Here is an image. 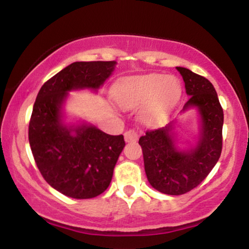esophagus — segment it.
Wrapping results in <instances>:
<instances>
[{
	"label": "esophagus",
	"mask_w": 249,
	"mask_h": 249,
	"mask_svg": "<svg viewBox=\"0 0 249 249\" xmlns=\"http://www.w3.org/2000/svg\"><path fill=\"white\" fill-rule=\"evenodd\" d=\"M124 138L126 142H136L137 139H138V133H137L134 130H132V128H130V130H127L126 132L124 133Z\"/></svg>",
	"instance_id": "34e87169"
}]
</instances>
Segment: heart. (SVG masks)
I'll use <instances>...</instances> for the list:
<instances>
[{"label":"heart","instance_id":"obj_1","mask_svg":"<svg viewBox=\"0 0 249 249\" xmlns=\"http://www.w3.org/2000/svg\"><path fill=\"white\" fill-rule=\"evenodd\" d=\"M180 92L181 88L177 78L151 73L121 83L115 90V99L124 108H133L146 103L142 118L147 123H154L170 112Z\"/></svg>","mask_w":249,"mask_h":249}]
</instances>
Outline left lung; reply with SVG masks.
<instances>
[{"label":"left lung","instance_id":"left-lung-1","mask_svg":"<svg viewBox=\"0 0 249 249\" xmlns=\"http://www.w3.org/2000/svg\"><path fill=\"white\" fill-rule=\"evenodd\" d=\"M190 96L185 108L198 107L201 133L196 146L180 152L171 134L172 125L147 130L139 138L148 182L159 192L180 196L196 188L218 162L222 150L224 111L212 83L186 68H177Z\"/></svg>","mask_w":249,"mask_h":249}]
</instances>
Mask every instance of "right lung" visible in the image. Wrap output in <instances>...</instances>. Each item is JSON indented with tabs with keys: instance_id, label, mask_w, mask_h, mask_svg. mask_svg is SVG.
<instances>
[{
	"instance_id": "1",
	"label": "right lung",
	"mask_w": 249,
	"mask_h": 249,
	"mask_svg": "<svg viewBox=\"0 0 249 249\" xmlns=\"http://www.w3.org/2000/svg\"><path fill=\"white\" fill-rule=\"evenodd\" d=\"M116 62H75L42 85L29 122V144L45 181L75 199L95 198L110 185L113 168L125 146L124 137L95 126L62 124L61 107L68 91L98 89Z\"/></svg>"
}]
</instances>
